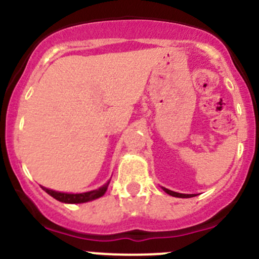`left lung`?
Wrapping results in <instances>:
<instances>
[{"label":"left lung","mask_w":259,"mask_h":259,"mask_svg":"<svg viewBox=\"0 0 259 259\" xmlns=\"http://www.w3.org/2000/svg\"><path fill=\"white\" fill-rule=\"evenodd\" d=\"M162 189L165 190L167 194L172 195V197H178V198H190V197H194V194H181V193H176V192H172V190H168L166 189V188L162 187Z\"/></svg>","instance_id":"obj_1"}]
</instances>
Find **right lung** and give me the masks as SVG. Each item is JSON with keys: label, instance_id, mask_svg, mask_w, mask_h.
I'll list each match as a JSON object with an SVG mask.
<instances>
[{"label": "right lung", "instance_id": "obj_1", "mask_svg": "<svg viewBox=\"0 0 259 259\" xmlns=\"http://www.w3.org/2000/svg\"><path fill=\"white\" fill-rule=\"evenodd\" d=\"M108 184H110V180H108L105 185L98 188V189L91 190V192H87V193H79V194L55 192V190L47 189V188L45 187H42V189L45 190L47 194H50L51 197H53L55 199L60 200V202L62 203H85V202H91V200H94L97 199V198L102 197V195L106 193V190H107Z\"/></svg>", "mask_w": 259, "mask_h": 259}]
</instances>
